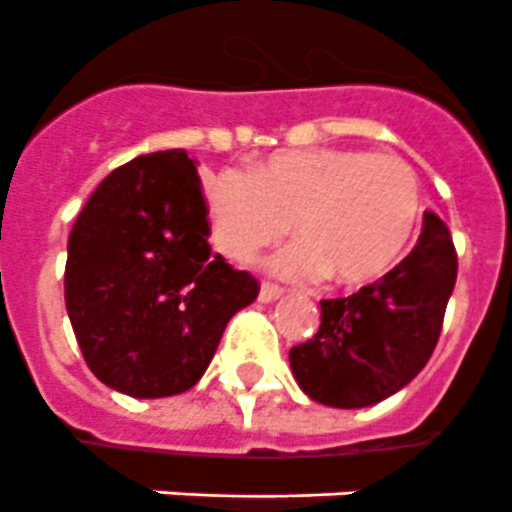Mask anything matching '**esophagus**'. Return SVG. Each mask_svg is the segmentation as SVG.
I'll return each instance as SVG.
<instances>
[{
	"label": "esophagus",
	"mask_w": 512,
	"mask_h": 512,
	"mask_svg": "<svg viewBox=\"0 0 512 512\" xmlns=\"http://www.w3.org/2000/svg\"><path fill=\"white\" fill-rule=\"evenodd\" d=\"M282 296V288H277V285H269V282H264L259 290V301L261 304H272V301H277V298Z\"/></svg>",
	"instance_id": "obj_1"
}]
</instances>
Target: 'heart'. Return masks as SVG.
<instances>
[{
	"label": "heart",
	"mask_w": 512,
	"mask_h": 512,
	"mask_svg": "<svg viewBox=\"0 0 512 512\" xmlns=\"http://www.w3.org/2000/svg\"><path fill=\"white\" fill-rule=\"evenodd\" d=\"M208 240L224 259L248 267L285 240L298 245L277 261L290 280L330 277L367 285L402 259L423 211L418 171L396 155L312 147L282 150L248 171L208 182Z\"/></svg>",
	"instance_id": "b5f03b06"
}]
</instances>
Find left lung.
Listing matches in <instances>:
<instances>
[{"instance_id":"1","label":"left lung","mask_w":512,"mask_h":512,"mask_svg":"<svg viewBox=\"0 0 512 512\" xmlns=\"http://www.w3.org/2000/svg\"><path fill=\"white\" fill-rule=\"evenodd\" d=\"M455 280L449 227L425 211L407 259L351 296L320 301V330L290 349L301 391L338 410L370 407L402 391L436 349Z\"/></svg>"}]
</instances>
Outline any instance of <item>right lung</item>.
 I'll return each mask as SVG.
<instances>
[{"mask_svg":"<svg viewBox=\"0 0 512 512\" xmlns=\"http://www.w3.org/2000/svg\"><path fill=\"white\" fill-rule=\"evenodd\" d=\"M198 161L140 155L102 179L68 237L65 309L89 370L134 399L203 378L259 282L208 245Z\"/></svg>","mask_w":512,"mask_h":512,"instance_id":"1","label":"right lung"}]
</instances>
